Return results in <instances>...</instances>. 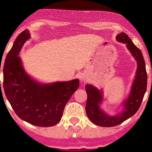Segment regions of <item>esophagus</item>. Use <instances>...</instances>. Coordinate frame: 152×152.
Here are the masks:
<instances>
[{"label": "esophagus", "mask_w": 152, "mask_h": 152, "mask_svg": "<svg viewBox=\"0 0 152 152\" xmlns=\"http://www.w3.org/2000/svg\"><path fill=\"white\" fill-rule=\"evenodd\" d=\"M80 80L81 81L85 82L86 80V77L84 76V75H81V76H80Z\"/></svg>", "instance_id": "obj_1"}]
</instances>
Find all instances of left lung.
<instances>
[{
	"label": "left lung",
	"mask_w": 152,
	"mask_h": 152,
	"mask_svg": "<svg viewBox=\"0 0 152 152\" xmlns=\"http://www.w3.org/2000/svg\"><path fill=\"white\" fill-rule=\"evenodd\" d=\"M116 39L119 42L125 43L128 50L137 61V68L134 82L128 99L123 102V110L115 116H109L101 108L102 93L92 85L85 86L87 93L86 112L87 116L95 125L101 127H113L122 123L135 115L142 102L144 94L147 90L148 76L145 60L141 50L134 45L132 39L125 33H119Z\"/></svg>",
	"instance_id": "left-lung-1"
}]
</instances>
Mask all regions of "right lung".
<instances>
[{
  "label": "right lung",
  "mask_w": 152,
  "mask_h": 152,
  "mask_svg": "<svg viewBox=\"0 0 152 152\" xmlns=\"http://www.w3.org/2000/svg\"><path fill=\"white\" fill-rule=\"evenodd\" d=\"M30 37L27 29L20 33L5 59L4 93L20 119L39 127H51L61 120L66 103L78 88L79 80L43 84L28 76L18 55Z\"/></svg>",
  "instance_id": "add662e5"
}]
</instances>
